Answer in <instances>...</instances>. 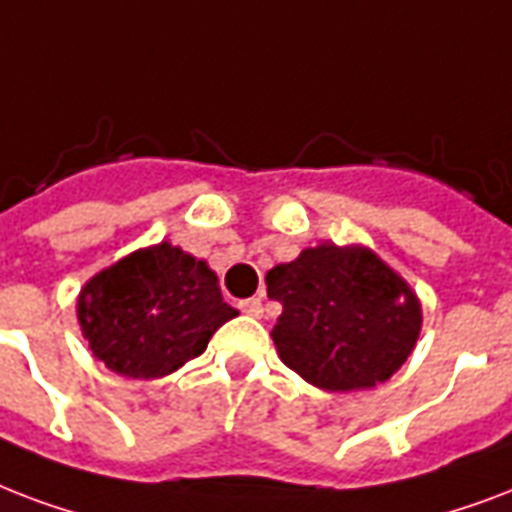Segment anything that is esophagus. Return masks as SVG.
Instances as JSON below:
<instances>
[{
  "mask_svg": "<svg viewBox=\"0 0 512 512\" xmlns=\"http://www.w3.org/2000/svg\"><path fill=\"white\" fill-rule=\"evenodd\" d=\"M240 310L245 312V315H251V318H261V312H264V307H261V299H245L240 301Z\"/></svg>",
  "mask_w": 512,
  "mask_h": 512,
  "instance_id": "34e87169",
  "label": "esophagus"
}]
</instances>
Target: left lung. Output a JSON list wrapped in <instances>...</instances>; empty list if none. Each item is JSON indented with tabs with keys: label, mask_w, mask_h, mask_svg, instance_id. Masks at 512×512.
Here are the masks:
<instances>
[{
	"label": "left lung",
	"mask_w": 512,
	"mask_h": 512,
	"mask_svg": "<svg viewBox=\"0 0 512 512\" xmlns=\"http://www.w3.org/2000/svg\"><path fill=\"white\" fill-rule=\"evenodd\" d=\"M283 304L272 342L285 366L326 392L371 390L414 352L422 331L417 291L360 243H318L267 272Z\"/></svg>",
	"instance_id": "8db88e82"
}]
</instances>
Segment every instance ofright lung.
Instances as JSON below:
<instances>
[{"instance_id": "1", "label": "right lung", "mask_w": 512, "mask_h": 512, "mask_svg": "<svg viewBox=\"0 0 512 512\" xmlns=\"http://www.w3.org/2000/svg\"><path fill=\"white\" fill-rule=\"evenodd\" d=\"M237 318L208 261L162 240L95 272L77 296L87 347L109 371L157 379L205 352L211 336Z\"/></svg>"}]
</instances>
